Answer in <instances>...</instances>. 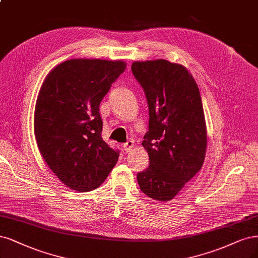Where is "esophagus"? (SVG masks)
Instances as JSON below:
<instances>
[{
	"label": "esophagus",
	"instance_id": "1",
	"mask_svg": "<svg viewBox=\"0 0 258 258\" xmlns=\"http://www.w3.org/2000/svg\"><path fill=\"white\" fill-rule=\"evenodd\" d=\"M133 146H135V143H133V141L129 140V141L126 142L125 144L122 145V148H123V150H125V152H130V150H132Z\"/></svg>",
	"mask_w": 258,
	"mask_h": 258
}]
</instances>
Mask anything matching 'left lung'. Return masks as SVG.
Returning a JSON list of instances; mask_svg holds the SVG:
<instances>
[{
	"instance_id": "obj_1",
	"label": "left lung",
	"mask_w": 258,
	"mask_h": 258,
	"mask_svg": "<svg viewBox=\"0 0 258 258\" xmlns=\"http://www.w3.org/2000/svg\"><path fill=\"white\" fill-rule=\"evenodd\" d=\"M131 72L145 93L149 114L142 143L149 165L137 175L140 189L150 199L171 201L205 160L201 93L188 70L165 59L135 61Z\"/></svg>"
}]
</instances>
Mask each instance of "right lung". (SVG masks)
Wrapping results in <instances>:
<instances>
[{"mask_svg": "<svg viewBox=\"0 0 258 258\" xmlns=\"http://www.w3.org/2000/svg\"><path fill=\"white\" fill-rule=\"evenodd\" d=\"M121 60L69 59L47 76L35 108L39 152L68 188L86 192L104 181L119 150L101 138L99 105L125 72Z\"/></svg>", "mask_w": 258, "mask_h": 258, "instance_id": "1", "label": "right lung"}]
</instances>
